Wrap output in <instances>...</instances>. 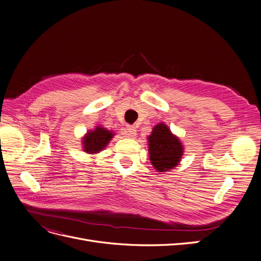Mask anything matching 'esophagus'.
<instances>
[{
  "mask_svg": "<svg viewBox=\"0 0 261 261\" xmlns=\"http://www.w3.org/2000/svg\"><path fill=\"white\" fill-rule=\"evenodd\" d=\"M127 137L131 138V139H134L135 137H137V128H135L134 126H128L127 127Z\"/></svg>",
  "mask_w": 261,
  "mask_h": 261,
  "instance_id": "esophagus-1",
  "label": "esophagus"
}]
</instances>
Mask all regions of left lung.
<instances>
[{
    "mask_svg": "<svg viewBox=\"0 0 261 261\" xmlns=\"http://www.w3.org/2000/svg\"><path fill=\"white\" fill-rule=\"evenodd\" d=\"M149 160L158 172H167L176 167L184 154L180 140L165 123H158L148 137Z\"/></svg>",
    "mask_w": 261,
    "mask_h": 261,
    "instance_id": "1",
    "label": "left lung"
}]
</instances>
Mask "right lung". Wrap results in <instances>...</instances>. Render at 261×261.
Here are the masks:
<instances>
[{"label":"right lung","mask_w":261,"mask_h":261,"mask_svg":"<svg viewBox=\"0 0 261 261\" xmlns=\"http://www.w3.org/2000/svg\"><path fill=\"white\" fill-rule=\"evenodd\" d=\"M114 133L106 128L97 126L95 130L88 131L82 140L84 151L87 153H98L106 148V146L110 143Z\"/></svg>","instance_id":"add662e5"}]
</instances>
